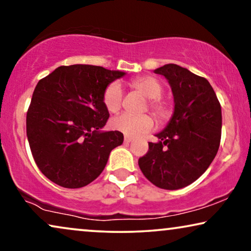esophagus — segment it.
<instances>
[{
    "instance_id": "1",
    "label": "esophagus",
    "mask_w": 251,
    "mask_h": 251,
    "mask_svg": "<svg viewBox=\"0 0 251 251\" xmlns=\"http://www.w3.org/2000/svg\"><path fill=\"white\" fill-rule=\"evenodd\" d=\"M133 140V138L132 137H129V136H125V143H126V144H129V143H131Z\"/></svg>"
}]
</instances>
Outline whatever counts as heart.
Here are the masks:
<instances>
[{"label":"heart","instance_id":"obj_1","mask_svg":"<svg viewBox=\"0 0 251 251\" xmlns=\"http://www.w3.org/2000/svg\"><path fill=\"white\" fill-rule=\"evenodd\" d=\"M132 89L149 99V108L159 119H166L169 114L168 104L161 98L163 92V84L154 76H139L130 82ZM123 99V89L119 82H112L106 87L102 96V101L106 109L116 113L121 108ZM112 128L125 133L126 136H138L150 131L153 128V120L150 115H131L128 113L116 116L111 122Z\"/></svg>","mask_w":251,"mask_h":251}]
</instances>
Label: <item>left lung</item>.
<instances>
[{"label": "left lung", "instance_id": "left-lung-1", "mask_svg": "<svg viewBox=\"0 0 251 251\" xmlns=\"http://www.w3.org/2000/svg\"><path fill=\"white\" fill-rule=\"evenodd\" d=\"M174 95L169 123L149 143V152L138 160L151 183L164 190H179L198 179L215 159L222 133V108L207 78L176 64L156 68Z\"/></svg>", "mask_w": 251, "mask_h": 251}]
</instances>
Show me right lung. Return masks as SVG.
Listing matches in <instances>:
<instances>
[{
  "label": "right lung",
  "instance_id": "add662e5",
  "mask_svg": "<svg viewBox=\"0 0 251 251\" xmlns=\"http://www.w3.org/2000/svg\"><path fill=\"white\" fill-rule=\"evenodd\" d=\"M126 72L94 65L60 66L39 81L26 118L36 166L54 184L80 188L104 170L123 143L120 131H101L109 118L102 96Z\"/></svg>",
  "mask_w": 251,
  "mask_h": 251
}]
</instances>
